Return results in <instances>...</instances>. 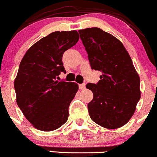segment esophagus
Here are the masks:
<instances>
[{
  "label": "esophagus",
  "mask_w": 157,
  "mask_h": 157,
  "mask_svg": "<svg viewBox=\"0 0 157 157\" xmlns=\"http://www.w3.org/2000/svg\"><path fill=\"white\" fill-rule=\"evenodd\" d=\"M78 87L80 89H84L85 88V83H82V84H79Z\"/></svg>",
  "instance_id": "1"
}]
</instances>
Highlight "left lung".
I'll list each match as a JSON object with an SVG mask.
<instances>
[{
    "instance_id": "left-lung-1",
    "label": "left lung",
    "mask_w": 157,
    "mask_h": 157,
    "mask_svg": "<svg viewBox=\"0 0 157 157\" xmlns=\"http://www.w3.org/2000/svg\"><path fill=\"white\" fill-rule=\"evenodd\" d=\"M92 69L102 72L88 104L91 120L103 128L116 129L131 118L140 98V78L131 56L120 40L98 27L78 30Z\"/></svg>"
}]
</instances>
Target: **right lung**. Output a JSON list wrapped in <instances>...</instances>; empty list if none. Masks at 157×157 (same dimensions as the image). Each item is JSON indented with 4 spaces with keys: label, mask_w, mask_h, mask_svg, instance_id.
I'll return each mask as SVG.
<instances>
[{
    "label": "right lung",
    "mask_w": 157,
    "mask_h": 157,
    "mask_svg": "<svg viewBox=\"0 0 157 157\" xmlns=\"http://www.w3.org/2000/svg\"><path fill=\"white\" fill-rule=\"evenodd\" d=\"M76 30L56 31L33 45L22 59L14 80L17 103L36 129L51 131L64 124L78 86L58 82L66 72L63 53L78 41Z\"/></svg>",
    "instance_id": "add662e5"
}]
</instances>
